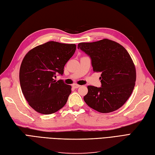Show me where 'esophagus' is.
I'll list each match as a JSON object with an SVG mask.
<instances>
[{
    "label": "esophagus",
    "mask_w": 155,
    "mask_h": 155,
    "mask_svg": "<svg viewBox=\"0 0 155 155\" xmlns=\"http://www.w3.org/2000/svg\"><path fill=\"white\" fill-rule=\"evenodd\" d=\"M73 88H78L80 87L81 86L77 84H73Z\"/></svg>",
    "instance_id": "esophagus-1"
}]
</instances>
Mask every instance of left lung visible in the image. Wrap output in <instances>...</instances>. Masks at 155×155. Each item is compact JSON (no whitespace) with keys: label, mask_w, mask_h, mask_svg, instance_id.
<instances>
[{"label":"left lung","mask_w":155,"mask_h":155,"mask_svg":"<svg viewBox=\"0 0 155 155\" xmlns=\"http://www.w3.org/2000/svg\"><path fill=\"white\" fill-rule=\"evenodd\" d=\"M78 49L90 57L93 71L102 73L101 87L88 86L84 102L101 113L120 108L130 97L136 81L135 67L127 50L107 39L80 43Z\"/></svg>","instance_id":"left-lung-1"}]
</instances>
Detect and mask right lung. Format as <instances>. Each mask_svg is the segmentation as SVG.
Masks as SVG:
<instances>
[{"label": "right lung", "instance_id": "right-lung-1", "mask_svg": "<svg viewBox=\"0 0 155 155\" xmlns=\"http://www.w3.org/2000/svg\"><path fill=\"white\" fill-rule=\"evenodd\" d=\"M75 50V44L48 41L25 55L20 69L21 89L29 105L38 112L53 114L65 105L71 86L54 78L63 74Z\"/></svg>", "mask_w": 155, "mask_h": 155}]
</instances>
